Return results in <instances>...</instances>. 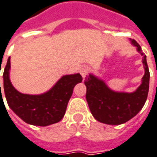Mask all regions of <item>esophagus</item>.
I'll list each match as a JSON object with an SVG mask.
<instances>
[{"mask_svg": "<svg viewBox=\"0 0 157 157\" xmlns=\"http://www.w3.org/2000/svg\"><path fill=\"white\" fill-rule=\"evenodd\" d=\"M88 72H89V68L87 67V66H82V68L80 69V74H81V75H82V77L83 79L85 78L86 75L88 74Z\"/></svg>", "mask_w": 157, "mask_h": 157, "instance_id": "1", "label": "esophagus"}]
</instances>
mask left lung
I'll return each mask as SVG.
<instances>
[{
	"label": "left lung",
	"instance_id": "left-lung-1",
	"mask_svg": "<svg viewBox=\"0 0 157 157\" xmlns=\"http://www.w3.org/2000/svg\"><path fill=\"white\" fill-rule=\"evenodd\" d=\"M133 46L143 57L144 75L140 86L133 92H120L110 89L105 81L89 74L85 78L86 100L93 117L100 122L108 125H121L138 114L146 102L149 90V73L146 55L140 45L130 39Z\"/></svg>",
	"mask_w": 157,
	"mask_h": 157
}]
</instances>
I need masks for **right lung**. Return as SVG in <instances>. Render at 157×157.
<instances>
[{"mask_svg":"<svg viewBox=\"0 0 157 157\" xmlns=\"http://www.w3.org/2000/svg\"><path fill=\"white\" fill-rule=\"evenodd\" d=\"M10 57L8 58L3 73L4 91L9 107L22 121L33 126H47L61 121L72 96L73 89L82 80L78 73L64 75L44 93L29 95L21 93L14 88L10 78Z\"/></svg>","mask_w":157,"mask_h":157,"instance_id":"1","label":"right lung"}]
</instances>
